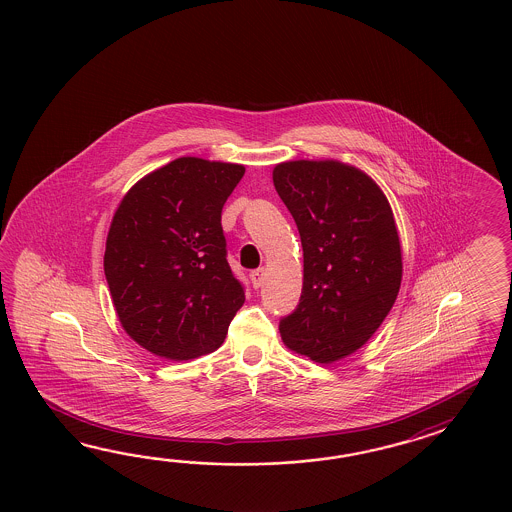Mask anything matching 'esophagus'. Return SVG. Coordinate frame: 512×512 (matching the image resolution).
Here are the masks:
<instances>
[{
    "mask_svg": "<svg viewBox=\"0 0 512 512\" xmlns=\"http://www.w3.org/2000/svg\"><path fill=\"white\" fill-rule=\"evenodd\" d=\"M264 268H257V270H251V274H249V279H251V285L255 287V289H259L261 285H263L264 279Z\"/></svg>",
    "mask_w": 512,
    "mask_h": 512,
    "instance_id": "1",
    "label": "esophagus"
}]
</instances>
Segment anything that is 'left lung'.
Returning <instances> with one entry per match:
<instances>
[{
  "instance_id": "8db88e82",
  "label": "left lung",
  "mask_w": 512,
  "mask_h": 512,
  "mask_svg": "<svg viewBox=\"0 0 512 512\" xmlns=\"http://www.w3.org/2000/svg\"><path fill=\"white\" fill-rule=\"evenodd\" d=\"M274 186L295 219L304 285L279 332L319 364L355 353L396 302L402 248L387 197L370 176L338 161H289Z\"/></svg>"
}]
</instances>
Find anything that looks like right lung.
Returning a JSON list of instances; mask_svg holds the SVG:
<instances>
[{
  "label": "right lung",
  "mask_w": 512,
  "mask_h": 512,
  "mask_svg": "<svg viewBox=\"0 0 512 512\" xmlns=\"http://www.w3.org/2000/svg\"><path fill=\"white\" fill-rule=\"evenodd\" d=\"M246 169L180 157L129 189L112 217L105 278L125 332L157 357L225 341L246 293L227 261L223 204Z\"/></svg>",
  "instance_id": "obj_1"
}]
</instances>
